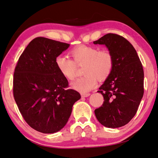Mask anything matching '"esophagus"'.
Returning <instances> with one entry per match:
<instances>
[{
	"instance_id": "esophagus-1",
	"label": "esophagus",
	"mask_w": 158,
	"mask_h": 158,
	"mask_svg": "<svg viewBox=\"0 0 158 158\" xmlns=\"http://www.w3.org/2000/svg\"><path fill=\"white\" fill-rule=\"evenodd\" d=\"M90 95V93H81V97H87Z\"/></svg>"
}]
</instances>
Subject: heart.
Returning a JSON list of instances; mask_svg holds the SVG:
<instances>
[{
  "label": "heart",
  "instance_id": "obj_1",
  "mask_svg": "<svg viewBox=\"0 0 158 158\" xmlns=\"http://www.w3.org/2000/svg\"><path fill=\"white\" fill-rule=\"evenodd\" d=\"M73 60L63 55L55 59L57 69L68 81H73L76 77L77 65L85 64V74L72 84V87L85 93L93 89L97 84V79L104 81L110 76L113 69L114 58L108 49L100 50L99 47L79 45L70 52Z\"/></svg>",
  "mask_w": 158,
  "mask_h": 158
}]
</instances>
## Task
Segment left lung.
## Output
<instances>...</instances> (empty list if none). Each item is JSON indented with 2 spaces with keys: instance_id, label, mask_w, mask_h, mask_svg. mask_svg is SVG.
I'll return each mask as SVG.
<instances>
[{
  "instance_id": "left-lung-1",
  "label": "left lung",
  "mask_w": 158,
  "mask_h": 158,
  "mask_svg": "<svg viewBox=\"0 0 158 158\" xmlns=\"http://www.w3.org/2000/svg\"><path fill=\"white\" fill-rule=\"evenodd\" d=\"M93 43L105 45L114 58L111 74L97 91L104 103L94 114L106 127H123L135 115L144 94L142 64L131 43L118 34L109 33Z\"/></svg>"
}]
</instances>
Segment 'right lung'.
<instances>
[{"label":"right lung","mask_w":158,"mask_h":158,"mask_svg":"<svg viewBox=\"0 0 158 158\" xmlns=\"http://www.w3.org/2000/svg\"><path fill=\"white\" fill-rule=\"evenodd\" d=\"M70 44L44 37L34 39L20 56L14 73L13 94L20 113L30 127L54 133L65 127L78 92L67 89L55 59Z\"/></svg>","instance_id":"add662e5"}]
</instances>
